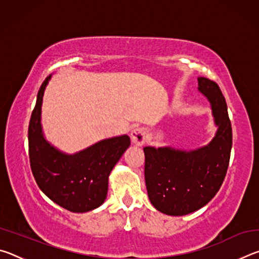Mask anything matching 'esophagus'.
<instances>
[{
  "instance_id": "obj_1",
  "label": "esophagus",
  "mask_w": 259,
  "mask_h": 259,
  "mask_svg": "<svg viewBox=\"0 0 259 259\" xmlns=\"http://www.w3.org/2000/svg\"><path fill=\"white\" fill-rule=\"evenodd\" d=\"M131 140L135 145L142 146L143 144L146 143L147 133L145 128H136L131 131Z\"/></svg>"
}]
</instances>
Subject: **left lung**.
<instances>
[{
    "label": "left lung",
    "mask_w": 259,
    "mask_h": 259,
    "mask_svg": "<svg viewBox=\"0 0 259 259\" xmlns=\"http://www.w3.org/2000/svg\"><path fill=\"white\" fill-rule=\"evenodd\" d=\"M198 90L209 100L217 131L209 144L195 150L144 147L148 199L156 210L184 216L204 207L221 188L232 150V126L217 83L198 77Z\"/></svg>",
    "instance_id": "1"
}]
</instances>
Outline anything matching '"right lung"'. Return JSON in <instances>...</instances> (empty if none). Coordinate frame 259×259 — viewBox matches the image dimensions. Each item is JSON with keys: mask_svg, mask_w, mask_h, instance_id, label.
Here are the masks:
<instances>
[{"mask_svg": "<svg viewBox=\"0 0 259 259\" xmlns=\"http://www.w3.org/2000/svg\"><path fill=\"white\" fill-rule=\"evenodd\" d=\"M48 76L38 90L28 126L30 168L40 190L50 200L72 212H87L106 200L109 174L130 146L128 135L106 138L68 154L49 143L41 123Z\"/></svg>", "mask_w": 259, "mask_h": 259, "instance_id": "add662e5", "label": "right lung"}]
</instances>
